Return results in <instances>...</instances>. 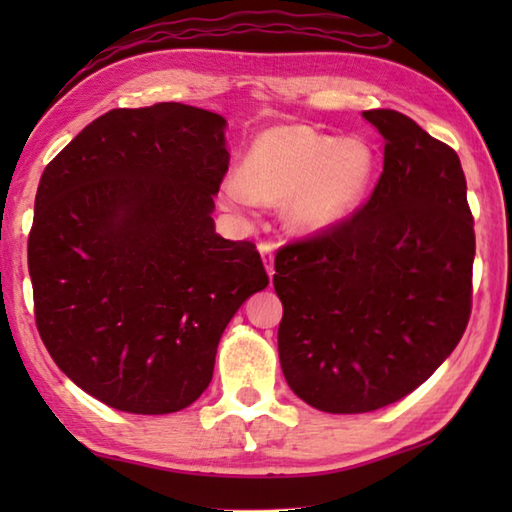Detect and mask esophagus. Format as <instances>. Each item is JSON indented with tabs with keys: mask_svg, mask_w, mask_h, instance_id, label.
<instances>
[{
	"mask_svg": "<svg viewBox=\"0 0 512 512\" xmlns=\"http://www.w3.org/2000/svg\"><path fill=\"white\" fill-rule=\"evenodd\" d=\"M273 250L275 246L271 244V241H259V255H262V262L266 266V273L273 277Z\"/></svg>",
	"mask_w": 512,
	"mask_h": 512,
	"instance_id": "34e87169",
	"label": "esophagus"
}]
</instances>
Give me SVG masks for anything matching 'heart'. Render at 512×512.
<instances>
[{
    "mask_svg": "<svg viewBox=\"0 0 512 512\" xmlns=\"http://www.w3.org/2000/svg\"><path fill=\"white\" fill-rule=\"evenodd\" d=\"M375 155L361 140H334L309 126H273L259 133L223 183L232 205L250 210L257 201L284 203L296 232H320L357 210L372 180Z\"/></svg>",
    "mask_w": 512,
    "mask_h": 512,
    "instance_id": "heart-1",
    "label": "heart"
}]
</instances>
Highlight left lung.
<instances>
[{"instance_id":"1","label":"left lung","mask_w":512,"mask_h":512,"mask_svg":"<svg viewBox=\"0 0 512 512\" xmlns=\"http://www.w3.org/2000/svg\"><path fill=\"white\" fill-rule=\"evenodd\" d=\"M363 119L384 137L370 198L275 255L284 379L327 413L377 411L413 393L472 314L474 219L456 151L397 110Z\"/></svg>"}]
</instances>
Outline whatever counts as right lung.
I'll return each mask as SVG.
<instances>
[{"mask_svg": "<svg viewBox=\"0 0 512 512\" xmlns=\"http://www.w3.org/2000/svg\"><path fill=\"white\" fill-rule=\"evenodd\" d=\"M225 119L183 103L117 108L47 164L29 235L40 339L117 411L162 415L210 386L221 334L266 289L253 241L214 232Z\"/></svg>", "mask_w": 512, "mask_h": 512, "instance_id": "obj_1", "label": "right lung"}]
</instances>
